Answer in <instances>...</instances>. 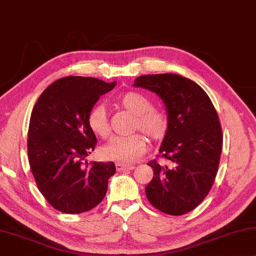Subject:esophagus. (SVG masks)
I'll list each match as a JSON object with an SVG mask.
<instances>
[{
    "mask_svg": "<svg viewBox=\"0 0 256 256\" xmlns=\"http://www.w3.org/2000/svg\"><path fill=\"white\" fill-rule=\"evenodd\" d=\"M116 169L118 172L132 170V169H134V164H123V162H117L116 164Z\"/></svg>",
    "mask_w": 256,
    "mask_h": 256,
    "instance_id": "1",
    "label": "esophagus"
}]
</instances>
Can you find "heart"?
I'll use <instances>...</instances> for the list:
<instances>
[{
	"instance_id": "obj_1",
	"label": "heart",
	"mask_w": 256,
	"mask_h": 256,
	"mask_svg": "<svg viewBox=\"0 0 256 256\" xmlns=\"http://www.w3.org/2000/svg\"><path fill=\"white\" fill-rule=\"evenodd\" d=\"M120 104L136 116V128L142 130L153 140L164 138L168 128L167 118L162 112L153 109V103L148 97L138 92H128L120 97ZM88 124L96 136L106 138L109 134V117L102 103L92 108L88 114ZM146 136L136 133L128 136H112L100 150V154L108 160L134 162L146 152Z\"/></svg>"
}]
</instances>
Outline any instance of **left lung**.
Masks as SVG:
<instances>
[{"instance_id": "obj_1", "label": "left lung", "mask_w": 256, "mask_h": 256, "mask_svg": "<svg viewBox=\"0 0 256 256\" xmlns=\"http://www.w3.org/2000/svg\"><path fill=\"white\" fill-rule=\"evenodd\" d=\"M133 86L156 92L167 111L159 152L169 164H148L154 176L147 200L167 214H188L210 192L220 160L222 133L214 104L196 82L178 74L142 75Z\"/></svg>"}]
</instances>
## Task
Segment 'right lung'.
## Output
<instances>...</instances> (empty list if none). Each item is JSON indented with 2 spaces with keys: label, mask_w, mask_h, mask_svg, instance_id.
I'll use <instances>...</instances> for the list:
<instances>
[{
  "label": "right lung",
  "mask_w": 256,
  "mask_h": 256,
  "mask_svg": "<svg viewBox=\"0 0 256 256\" xmlns=\"http://www.w3.org/2000/svg\"><path fill=\"white\" fill-rule=\"evenodd\" d=\"M114 86L116 81L66 76L48 86L34 104L28 132V162L38 189L58 211L82 214L106 196L116 166L112 161L82 166V161L97 142L88 114Z\"/></svg>",
  "instance_id": "obj_1"
}]
</instances>
